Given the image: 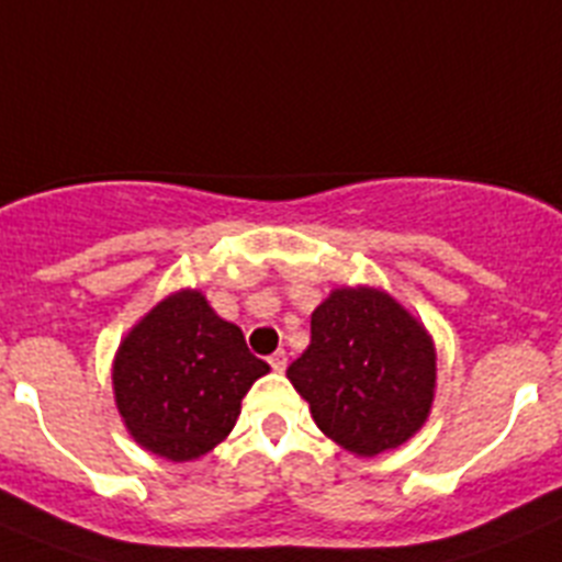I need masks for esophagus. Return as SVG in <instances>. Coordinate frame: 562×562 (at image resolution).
<instances>
[{
  "mask_svg": "<svg viewBox=\"0 0 562 562\" xmlns=\"http://www.w3.org/2000/svg\"><path fill=\"white\" fill-rule=\"evenodd\" d=\"M272 366V371H284L286 369V351L278 349L276 355H270V360H267Z\"/></svg>",
  "mask_w": 562,
  "mask_h": 562,
  "instance_id": "1",
  "label": "esophagus"
}]
</instances>
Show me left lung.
<instances>
[{"instance_id": "8db88e82", "label": "left lung", "mask_w": 562, "mask_h": 562, "mask_svg": "<svg viewBox=\"0 0 562 562\" xmlns=\"http://www.w3.org/2000/svg\"><path fill=\"white\" fill-rule=\"evenodd\" d=\"M286 376L331 441L376 456L400 448L428 419L434 340L389 292L340 286L312 312V340Z\"/></svg>"}]
</instances>
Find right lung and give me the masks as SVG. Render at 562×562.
Masks as SVG:
<instances>
[{
    "label": "right lung",
    "instance_id": "right-lung-1",
    "mask_svg": "<svg viewBox=\"0 0 562 562\" xmlns=\"http://www.w3.org/2000/svg\"><path fill=\"white\" fill-rule=\"evenodd\" d=\"M270 371L196 290L154 306L123 337L112 366L114 402L148 453L193 461L233 430L241 400Z\"/></svg>",
    "mask_w": 562,
    "mask_h": 562
}]
</instances>
